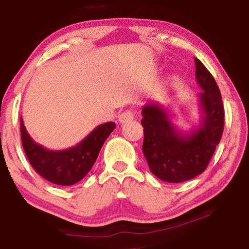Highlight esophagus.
<instances>
[{"label": "esophagus", "instance_id": "34e87169", "mask_svg": "<svg viewBox=\"0 0 249 249\" xmlns=\"http://www.w3.org/2000/svg\"><path fill=\"white\" fill-rule=\"evenodd\" d=\"M132 120H134V113L132 111H125L119 116V122L121 124L128 123Z\"/></svg>", "mask_w": 249, "mask_h": 249}]
</instances>
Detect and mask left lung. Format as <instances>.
Here are the masks:
<instances>
[{
    "mask_svg": "<svg viewBox=\"0 0 249 249\" xmlns=\"http://www.w3.org/2000/svg\"><path fill=\"white\" fill-rule=\"evenodd\" d=\"M196 79L202 89L196 95L200 121L188 132L172 123L165 105L148 102L142 109L144 127L142 153L149 169L160 180L179 183L191 180L208 167L224 128V107L213 75L195 58Z\"/></svg>",
    "mask_w": 249,
    "mask_h": 249,
    "instance_id": "obj_1",
    "label": "left lung"
}]
</instances>
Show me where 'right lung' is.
I'll return each instance as SVG.
<instances>
[{
    "mask_svg": "<svg viewBox=\"0 0 249 249\" xmlns=\"http://www.w3.org/2000/svg\"><path fill=\"white\" fill-rule=\"evenodd\" d=\"M115 126L113 122L99 125L75 146L50 150L33 140L20 117L22 144L29 162L39 176L59 185H72L87 176Z\"/></svg>",
    "mask_w": 249,
    "mask_h": 249,
    "instance_id": "right-lung-1",
    "label": "right lung"
}]
</instances>
